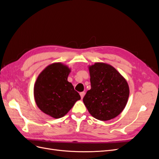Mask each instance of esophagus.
Returning <instances> with one entry per match:
<instances>
[{"label": "esophagus", "instance_id": "esophagus-1", "mask_svg": "<svg viewBox=\"0 0 159 159\" xmlns=\"http://www.w3.org/2000/svg\"><path fill=\"white\" fill-rule=\"evenodd\" d=\"M80 96H81V99H83V98L84 97L85 92H81V93H80Z\"/></svg>", "mask_w": 159, "mask_h": 159}]
</instances>
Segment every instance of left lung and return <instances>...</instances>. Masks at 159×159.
I'll return each mask as SVG.
<instances>
[{
    "label": "left lung",
    "instance_id": "1",
    "mask_svg": "<svg viewBox=\"0 0 159 159\" xmlns=\"http://www.w3.org/2000/svg\"><path fill=\"white\" fill-rule=\"evenodd\" d=\"M91 89L83 102L92 116L100 121H108L121 113L125 107L129 88L126 80L113 66L95 63L89 66Z\"/></svg>",
    "mask_w": 159,
    "mask_h": 159
}]
</instances>
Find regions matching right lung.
<instances>
[{
    "label": "right lung",
    "mask_w": 159,
    "mask_h": 159,
    "mask_svg": "<svg viewBox=\"0 0 159 159\" xmlns=\"http://www.w3.org/2000/svg\"><path fill=\"white\" fill-rule=\"evenodd\" d=\"M70 71L60 62L52 64L41 72L35 82L34 95L37 106L53 118L64 117L81 99L68 81Z\"/></svg>",
    "instance_id": "obj_1"
}]
</instances>
